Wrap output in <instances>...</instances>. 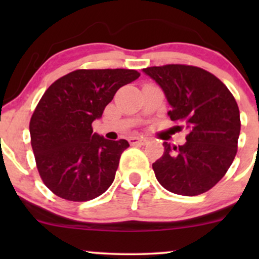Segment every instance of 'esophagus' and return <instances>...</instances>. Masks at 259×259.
I'll use <instances>...</instances> for the list:
<instances>
[{"instance_id":"1","label":"esophagus","mask_w":259,"mask_h":259,"mask_svg":"<svg viewBox=\"0 0 259 259\" xmlns=\"http://www.w3.org/2000/svg\"><path fill=\"white\" fill-rule=\"evenodd\" d=\"M129 142L130 145H145L147 144V140L142 138H132L129 140Z\"/></svg>"}]
</instances>
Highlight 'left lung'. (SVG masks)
<instances>
[{
	"label": "left lung",
	"instance_id": "1",
	"mask_svg": "<svg viewBox=\"0 0 259 259\" xmlns=\"http://www.w3.org/2000/svg\"><path fill=\"white\" fill-rule=\"evenodd\" d=\"M160 86L171 111L168 115L187 130L186 142L170 146L152 164L157 180L168 191L196 196L224 177L237 152L240 111L229 89L198 67L167 64L142 69Z\"/></svg>",
	"mask_w": 259,
	"mask_h": 259
}]
</instances>
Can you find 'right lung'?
<instances>
[{
    "instance_id": "right-lung-1",
    "label": "right lung",
    "mask_w": 259,
    "mask_h": 259,
    "mask_svg": "<svg viewBox=\"0 0 259 259\" xmlns=\"http://www.w3.org/2000/svg\"><path fill=\"white\" fill-rule=\"evenodd\" d=\"M139 76L133 69H79L45 91L29 129L38 174L58 197L90 201L112 185L129 142L92 133V121L121 86Z\"/></svg>"
}]
</instances>
